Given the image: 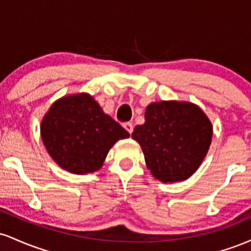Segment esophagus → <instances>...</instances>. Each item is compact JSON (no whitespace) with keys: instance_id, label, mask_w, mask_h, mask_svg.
<instances>
[{"instance_id":"obj_1","label":"esophagus","mask_w":251,"mask_h":251,"mask_svg":"<svg viewBox=\"0 0 251 251\" xmlns=\"http://www.w3.org/2000/svg\"><path fill=\"white\" fill-rule=\"evenodd\" d=\"M124 127H125V129L129 134H132V132H133V125H132V123H125L124 124Z\"/></svg>"}]
</instances>
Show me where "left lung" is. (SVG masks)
<instances>
[{"mask_svg": "<svg viewBox=\"0 0 251 251\" xmlns=\"http://www.w3.org/2000/svg\"><path fill=\"white\" fill-rule=\"evenodd\" d=\"M211 137V123L204 112L194 103L177 101L151 103L145 124L132 133L148 169L164 183L188 179L208 153Z\"/></svg>", "mask_w": 251, "mask_h": 251, "instance_id": "8db88e82", "label": "left lung"}]
</instances>
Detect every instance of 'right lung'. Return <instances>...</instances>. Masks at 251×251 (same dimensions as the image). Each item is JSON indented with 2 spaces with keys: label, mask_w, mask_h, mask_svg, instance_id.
Listing matches in <instances>:
<instances>
[{
  "label": "right lung",
  "mask_w": 251,
  "mask_h": 251,
  "mask_svg": "<svg viewBox=\"0 0 251 251\" xmlns=\"http://www.w3.org/2000/svg\"><path fill=\"white\" fill-rule=\"evenodd\" d=\"M41 137L62 169L83 175L101 168L113 144L129 133L103 113L93 98L77 94L51 106L42 120Z\"/></svg>",
  "instance_id": "add662e5"
}]
</instances>
